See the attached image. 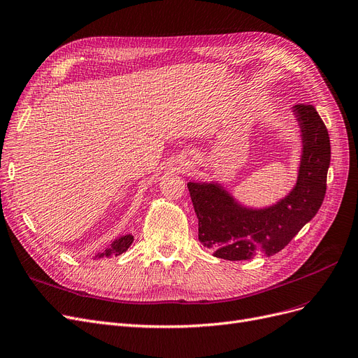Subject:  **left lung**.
<instances>
[{
	"label": "left lung",
	"mask_w": 358,
	"mask_h": 358,
	"mask_svg": "<svg viewBox=\"0 0 358 358\" xmlns=\"http://www.w3.org/2000/svg\"><path fill=\"white\" fill-rule=\"evenodd\" d=\"M292 112L301 128L302 155L294 189L274 205L249 208L237 202L220 182H187L199 220V242L217 258L243 261L274 255L319 213L326 194L330 140L311 104Z\"/></svg>",
	"instance_id": "8db88e82"
}]
</instances>
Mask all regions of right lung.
<instances>
[{
	"label": "right lung",
	"instance_id": "obj_1",
	"mask_svg": "<svg viewBox=\"0 0 358 358\" xmlns=\"http://www.w3.org/2000/svg\"><path fill=\"white\" fill-rule=\"evenodd\" d=\"M132 242H134V236L132 234H125V236L117 237V239H115L110 243L109 248L101 250V252H99L94 258H109L112 255H121L131 246Z\"/></svg>",
	"mask_w": 358,
	"mask_h": 358
}]
</instances>
